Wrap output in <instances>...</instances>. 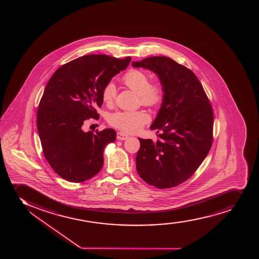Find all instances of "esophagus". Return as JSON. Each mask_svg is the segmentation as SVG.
I'll return each mask as SVG.
<instances>
[{
	"label": "esophagus",
	"instance_id": "obj_1",
	"mask_svg": "<svg viewBox=\"0 0 259 259\" xmlns=\"http://www.w3.org/2000/svg\"><path fill=\"white\" fill-rule=\"evenodd\" d=\"M116 138L120 141H124L126 140V139H128V136L123 133V132H118L117 135H116Z\"/></svg>",
	"mask_w": 259,
	"mask_h": 259
}]
</instances>
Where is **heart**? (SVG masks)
<instances>
[{"label":"heart","instance_id":"b5f03b06","mask_svg":"<svg viewBox=\"0 0 259 259\" xmlns=\"http://www.w3.org/2000/svg\"><path fill=\"white\" fill-rule=\"evenodd\" d=\"M126 87L137 93L141 104L148 107H155L163 99V87L161 83H149V77L141 70L132 69L122 77ZM116 96V88L113 83H109L102 91V98L107 104H113ZM149 121L148 114L143 111L127 112L117 111L110 116V124L128 133H136Z\"/></svg>","mask_w":259,"mask_h":259}]
</instances>
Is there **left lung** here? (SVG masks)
<instances>
[{"instance_id": "obj_1", "label": "left lung", "mask_w": 259, "mask_h": 259, "mask_svg": "<svg viewBox=\"0 0 259 259\" xmlns=\"http://www.w3.org/2000/svg\"><path fill=\"white\" fill-rule=\"evenodd\" d=\"M135 68L157 76L164 96L150 130L160 139H142L136 163L138 175L158 188L176 187L193 176L212 143L213 112L193 71L167 57L132 61Z\"/></svg>"}]
</instances>
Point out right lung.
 Here are the masks:
<instances>
[{
	"instance_id": "right-lung-1",
	"label": "right lung",
	"mask_w": 259,
	"mask_h": 259,
	"mask_svg": "<svg viewBox=\"0 0 259 259\" xmlns=\"http://www.w3.org/2000/svg\"><path fill=\"white\" fill-rule=\"evenodd\" d=\"M131 60L89 54L60 66L48 81L37 112V128L47 161L66 181L83 182L101 170L104 148L115 142L116 131L105 128L94 134L82 127L90 117L98 118L102 91Z\"/></svg>"
}]
</instances>
